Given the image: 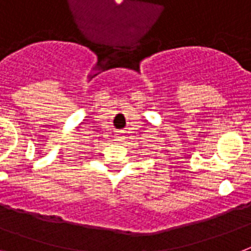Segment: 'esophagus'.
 <instances>
[{"mask_svg":"<svg viewBox=\"0 0 251 251\" xmlns=\"http://www.w3.org/2000/svg\"><path fill=\"white\" fill-rule=\"evenodd\" d=\"M124 133H125V131H120V133L117 134V137H116V141H120V142L124 141V139L126 138L125 134H124Z\"/></svg>","mask_w":251,"mask_h":251,"instance_id":"34e87169","label":"esophagus"}]
</instances>
